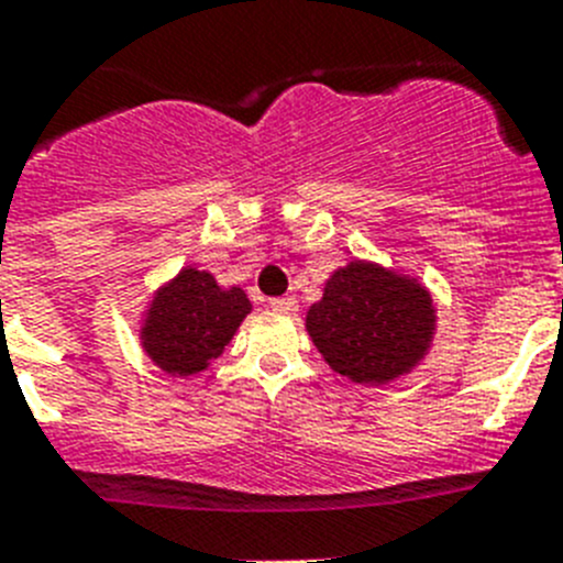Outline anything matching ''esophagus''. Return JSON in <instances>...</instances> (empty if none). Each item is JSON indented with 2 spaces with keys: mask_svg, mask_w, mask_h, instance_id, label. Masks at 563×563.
Instances as JSON below:
<instances>
[{
  "mask_svg": "<svg viewBox=\"0 0 563 563\" xmlns=\"http://www.w3.org/2000/svg\"><path fill=\"white\" fill-rule=\"evenodd\" d=\"M271 307H273V310H278V312H296L298 310V301H296V298H290V296H287V298H273Z\"/></svg>",
  "mask_w": 563,
  "mask_h": 563,
  "instance_id": "1",
  "label": "esophagus"
}]
</instances>
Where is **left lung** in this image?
<instances>
[{
  "instance_id": "1",
  "label": "left lung",
  "mask_w": 563,
  "mask_h": 563,
  "mask_svg": "<svg viewBox=\"0 0 563 563\" xmlns=\"http://www.w3.org/2000/svg\"><path fill=\"white\" fill-rule=\"evenodd\" d=\"M307 332L338 375L389 383L429 350L434 307L411 278L352 262L332 273L324 298L310 307Z\"/></svg>"
}]
</instances>
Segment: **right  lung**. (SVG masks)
Returning <instances> with one entry per match:
<instances>
[{
  "mask_svg": "<svg viewBox=\"0 0 563 563\" xmlns=\"http://www.w3.org/2000/svg\"><path fill=\"white\" fill-rule=\"evenodd\" d=\"M251 301L239 287L222 290L211 273L186 267L152 301L143 346L168 375H197L220 357Z\"/></svg>",
  "mask_w": 563,
  "mask_h": 563,
  "instance_id": "1",
  "label": "right lung"
}]
</instances>
